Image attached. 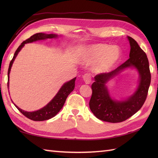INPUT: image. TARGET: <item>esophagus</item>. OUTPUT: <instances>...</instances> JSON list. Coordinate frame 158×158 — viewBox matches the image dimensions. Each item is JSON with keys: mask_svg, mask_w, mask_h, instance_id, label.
<instances>
[{"mask_svg": "<svg viewBox=\"0 0 158 158\" xmlns=\"http://www.w3.org/2000/svg\"><path fill=\"white\" fill-rule=\"evenodd\" d=\"M82 78L83 81L85 82V84H89L92 81L91 79V76H90L89 74H85L82 76Z\"/></svg>", "mask_w": 158, "mask_h": 158, "instance_id": "obj_1", "label": "esophagus"}]
</instances>
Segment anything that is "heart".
Segmentation results:
<instances>
[{
    "label": "heart",
    "mask_w": 158,
    "mask_h": 158,
    "mask_svg": "<svg viewBox=\"0 0 158 158\" xmlns=\"http://www.w3.org/2000/svg\"><path fill=\"white\" fill-rule=\"evenodd\" d=\"M122 58V51L118 46L105 43H96L83 47L79 50V59L83 64L97 61L95 70L106 73L111 70Z\"/></svg>",
    "instance_id": "b5f03b06"
}]
</instances>
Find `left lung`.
Segmentation results:
<instances>
[{"label":"left lung","instance_id":"left-lung-1","mask_svg":"<svg viewBox=\"0 0 158 158\" xmlns=\"http://www.w3.org/2000/svg\"><path fill=\"white\" fill-rule=\"evenodd\" d=\"M130 45V58L111 72L94 77L89 108L97 118L104 122L118 123L128 119L140 110L145 102L151 83L148 58L135 39L127 36ZM135 68L139 73L135 92L126 99L116 100L110 96L106 84L123 70Z\"/></svg>","mask_w":158,"mask_h":158}]
</instances>
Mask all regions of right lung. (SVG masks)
Masks as SVG:
<instances>
[{
  "label": "right lung",
  "instance_id": "obj_1",
  "mask_svg": "<svg viewBox=\"0 0 158 158\" xmlns=\"http://www.w3.org/2000/svg\"><path fill=\"white\" fill-rule=\"evenodd\" d=\"M58 35L56 34H45V33H36V34L31 36L29 39H26V41L22 42L21 45L19 46V48L17 49L15 51L13 58L10 62L9 69H8V88H9V74L11 71V69L12 65L14 62L15 59L16 58L17 56L19 53V52L21 51V49L23 48L26 43H32L37 41H41V40H45L48 39H55L58 38ZM75 80L76 77L70 80L69 81H67L64 83L62 86L60 88L58 93L56 94V96L53 97L52 100L50 101L48 105H46L43 108L37 110H35V111L28 112L23 110L22 109L19 108V107L15 105L14 103V105L16 106L20 112H21L23 115L28 117V119L33 120V121H45L52 118L54 116L57 115L60 110L62 109L64 102L66 100V98L70 94V92L73 91L74 88H75Z\"/></svg>",
  "mask_w": 158,
  "mask_h": 158
}]
</instances>
